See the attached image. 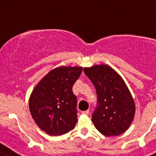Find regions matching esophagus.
Instances as JSON below:
<instances>
[{
    "instance_id": "esophagus-1",
    "label": "esophagus",
    "mask_w": 156,
    "mask_h": 156,
    "mask_svg": "<svg viewBox=\"0 0 156 156\" xmlns=\"http://www.w3.org/2000/svg\"><path fill=\"white\" fill-rule=\"evenodd\" d=\"M83 114H85V115H89V113H90V112H89V110H87V111H83L82 112Z\"/></svg>"
}]
</instances>
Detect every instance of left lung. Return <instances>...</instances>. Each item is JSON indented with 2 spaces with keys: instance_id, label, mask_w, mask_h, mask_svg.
Returning a JSON list of instances; mask_svg holds the SVG:
<instances>
[{
  "instance_id": "obj_1",
  "label": "left lung",
  "mask_w": 156,
  "mask_h": 156,
  "mask_svg": "<svg viewBox=\"0 0 156 156\" xmlns=\"http://www.w3.org/2000/svg\"><path fill=\"white\" fill-rule=\"evenodd\" d=\"M98 95V107L92 114L95 128L105 136H118L127 130L135 115V103L127 85L108 65L83 69Z\"/></svg>"
}]
</instances>
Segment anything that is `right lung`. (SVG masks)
<instances>
[{
	"instance_id": "right-lung-1",
	"label": "right lung",
	"mask_w": 156,
	"mask_h": 156,
	"mask_svg": "<svg viewBox=\"0 0 156 156\" xmlns=\"http://www.w3.org/2000/svg\"><path fill=\"white\" fill-rule=\"evenodd\" d=\"M82 69L81 66L56 67L32 91L29 98L30 114L38 127L48 134H65L75 127L76 96L73 86Z\"/></svg>"
}]
</instances>
